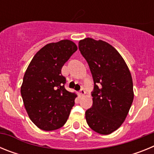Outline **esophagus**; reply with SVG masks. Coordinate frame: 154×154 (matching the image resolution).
Returning <instances> with one entry per match:
<instances>
[{"label": "esophagus", "instance_id": "esophagus-1", "mask_svg": "<svg viewBox=\"0 0 154 154\" xmlns=\"http://www.w3.org/2000/svg\"><path fill=\"white\" fill-rule=\"evenodd\" d=\"M85 89H80V91H79V96H84V95H85Z\"/></svg>", "mask_w": 154, "mask_h": 154}]
</instances>
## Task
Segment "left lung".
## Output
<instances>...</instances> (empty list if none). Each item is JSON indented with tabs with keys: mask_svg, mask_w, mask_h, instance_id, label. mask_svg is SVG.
<instances>
[{
	"mask_svg": "<svg viewBox=\"0 0 154 154\" xmlns=\"http://www.w3.org/2000/svg\"><path fill=\"white\" fill-rule=\"evenodd\" d=\"M79 49L94 81L92 106L85 119L92 130L108 135L120 127L133 103L131 73L117 50L104 41L86 38L79 41Z\"/></svg>",
	"mask_w": 154,
	"mask_h": 154,
	"instance_id": "obj_1",
	"label": "left lung"
}]
</instances>
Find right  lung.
<instances>
[{
  "instance_id": "obj_1",
  "label": "right lung",
  "mask_w": 154,
  "mask_h": 154,
  "mask_svg": "<svg viewBox=\"0 0 154 154\" xmlns=\"http://www.w3.org/2000/svg\"><path fill=\"white\" fill-rule=\"evenodd\" d=\"M77 49L67 39L49 43L35 54L24 73L21 87L24 107L41 130L59 129L69 118L77 95L65 89L61 70Z\"/></svg>"
}]
</instances>
